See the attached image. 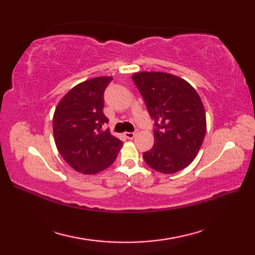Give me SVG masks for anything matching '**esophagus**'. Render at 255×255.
<instances>
[{"instance_id":"esophagus-1","label":"esophagus","mask_w":255,"mask_h":255,"mask_svg":"<svg viewBox=\"0 0 255 255\" xmlns=\"http://www.w3.org/2000/svg\"><path fill=\"white\" fill-rule=\"evenodd\" d=\"M136 134H137V131H132V132H125L124 136L127 139H133L134 137H136Z\"/></svg>"}]
</instances>
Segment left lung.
Wrapping results in <instances>:
<instances>
[{
    "mask_svg": "<svg viewBox=\"0 0 255 255\" xmlns=\"http://www.w3.org/2000/svg\"><path fill=\"white\" fill-rule=\"evenodd\" d=\"M132 81L154 122V144L143 160L153 170L172 174L192 163L206 133L203 103L191 84L169 73L139 72Z\"/></svg>",
    "mask_w": 255,
    "mask_h": 255,
    "instance_id": "8db88e82",
    "label": "left lung"
}]
</instances>
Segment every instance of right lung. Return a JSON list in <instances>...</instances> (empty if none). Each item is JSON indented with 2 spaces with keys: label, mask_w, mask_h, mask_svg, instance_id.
<instances>
[{
  "label": "right lung",
  "mask_w": 255,
  "mask_h": 255,
  "mask_svg": "<svg viewBox=\"0 0 255 255\" xmlns=\"http://www.w3.org/2000/svg\"><path fill=\"white\" fill-rule=\"evenodd\" d=\"M113 80L100 77L74 86L59 103L53 115V136L59 153L75 171L96 174L116 160L123 142L103 130L104 92Z\"/></svg>",
  "instance_id": "1"
}]
</instances>
